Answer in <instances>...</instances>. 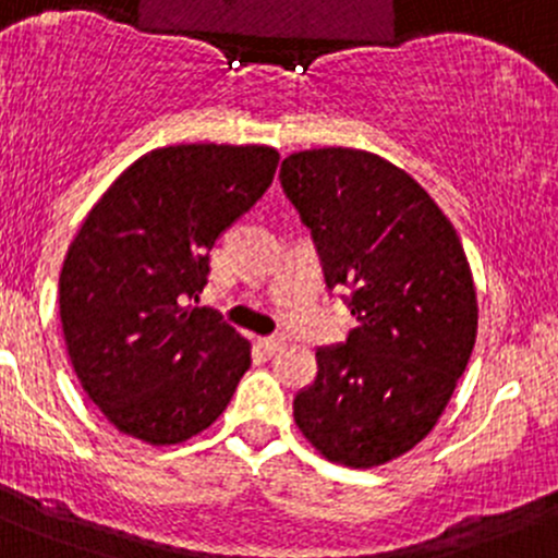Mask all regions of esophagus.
I'll list each match as a JSON object with an SVG mask.
<instances>
[{
  "mask_svg": "<svg viewBox=\"0 0 558 558\" xmlns=\"http://www.w3.org/2000/svg\"><path fill=\"white\" fill-rule=\"evenodd\" d=\"M260 347L266 349L268 354H279L281 349L287 347V341H284V336H268V338H260Z\"/></svg>",
  "mask_w": 558,
  "mask_h": 558,
  "instance_id": "esophagus-1",
  "label": "esophagus"
}]
</instances>
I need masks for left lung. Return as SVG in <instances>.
Segmentation results:
<instances>
[{
  "label": "left lung",
  "instance_id": "1",
  "mask_svg": "<svg viewBox=\"0 0 558 558\" xmlns=\"http://www.w3.org/2000/svg\"><path fill=\"white\" fill-rule=\"evenodd\" d=\"M281 187L312 228L327 287L352 292L357 327L317 352L292 403L322 457L378 468L438 424L473 354L478 301L462 241L429 193L381 155L319 147L281 160Z\"/></svg>",
  "mask_w": 558,
  "mask_h": 558
}]
</instances>
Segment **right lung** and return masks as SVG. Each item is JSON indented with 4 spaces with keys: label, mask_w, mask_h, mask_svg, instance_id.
Masks as SVG:
<instances>
[{
    "label": "right lung",
    "mask_w": 558,
    "mask_h": 558,
    "mask_svg": "<svg viewBox=\"0 0 558 558\" xmlns=\"http://www.w3.org/2000/svg\"><path fill=\"white\" fill-rule=\"evenodd\" d=\"M266 145H171L142 155L69 244L64 341L85 395L123 435L171 446L204 433L250 367V341L198 301L217 236L268 191Z\"/></svg>",
    "instance_id": "obj_1"
}]
</instances>
